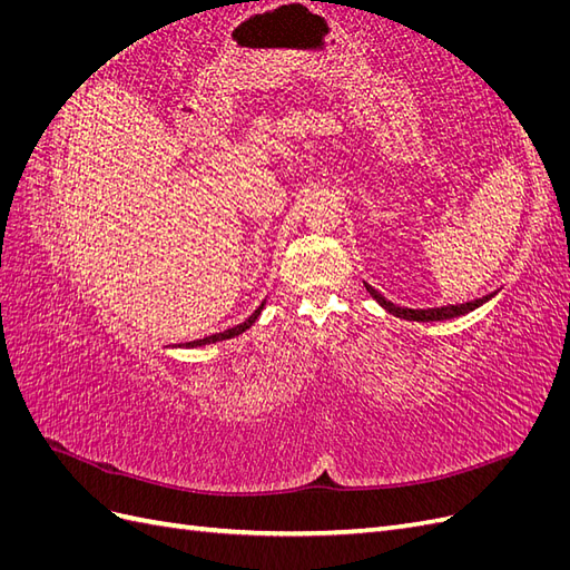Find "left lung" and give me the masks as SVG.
<instances>
[{
    "instance_id": "1",
    "label": "left lung",
    "mask_w": 570,
    "mask_h": 570,
    "mask_svg": "<svg viewBox=\"0 0 570 570\" xmlns=\"http://www.w3.org/2000/svg\"><path fill=\"white\" fill-rule=\"evenodd\" d=\"M368 295L381 304L387 314L396 316V318H406V321H421V323H430V321H446V318H456V316H463L473 312V308L482 306L488 299H492L494 295H488V297H480V299H473V302H465V304H450V306H435V308H404V306H396L392 302H387L381 292L373 289L368 283H364Z\"/></svg>"
}]
</instances>
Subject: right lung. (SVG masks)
<instances>
[{"instance_id":"right-lung-1","label":"right lung","mask_w":570,"mask_h":570,"mask_svg":"<svg viewBox=\"0 0 570 570\" xmlns=\"http://www.w3.org/2000/svg\"><path fill=\"white\" fill-rule=\"evenodd\" d=\"M264 304L266 302H262V306L256 308V312L245 321V323H239V325H235V327H228V331H223V333H216V335H209V337H202V340H195V342H185V344H178V347H204V344H214V342H220V340H230V337H235V335H243L245 331H249V327L254 325V321L258 318V314H262V308H264Z\"/></svg>"}]
</instances>
